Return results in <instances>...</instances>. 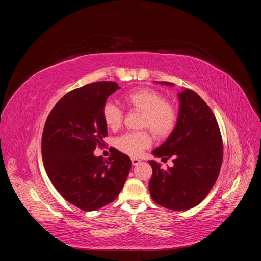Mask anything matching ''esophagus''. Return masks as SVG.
Here are the masks:
<instances>
[{"mask_svg":"<svg viewBox=\"0 0 261 261\" xmlns=\"http://www.w3.org/2000/svg\"><path fill=\"white\" fill-rule=\"evenodd\" d=\"M140 163V160L137 159V158H132V164L133 165H138Z\"/></svg>","mask_w":261,"mask_h":261,"instance_id":"34e87169","label":"esophagus"}]
</instances>
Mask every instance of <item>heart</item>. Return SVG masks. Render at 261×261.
Wrapping results in <instances>:
<instances>
[{
	"mask_svg": "<svg viewBox=\"0 0 261 261\" xmlns=\"http://www.w3.org/2000/svg\"><path fill=\"white\" fill-rule=\"evenodd\" d=\"M123 103L133 111L141 112L140 128L151 130L156 138H167L174 130L177 124L178 113L175 106L164 100L160 92L150 88H138L126 92ZM123 111L112 102H107L102 108V120L107 127L117 130L123 123ZM149 130L126 133L115 141L120 151L138 156L144 150L151 146L152 136Z\"/></svg>",
	"mask_w": 261,
	"mask_h": 261,
	"instance_id": "obj_1",
	"label": "heart"
}]
</instances>
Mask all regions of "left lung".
Masks as SVG:
<instances>
[{"label":"left lung","mask_w":261,"mask_h":261,"mask_svg":"<svg viewBox=\"0 0 261 261\" xmlns=\"http://www.w3.org/2000/svg\"><path fill=\"white\" fill-rule=\"evenodd\" d=\"M178 99L175 128L152 152L163 162L172 158L174 165L163 170L155 161L148 162L152 167L149 192L153 201L181 211L200 203L215 185L222 164L223 143L215 114L198 94L185 89Z\"/></svg>","instance_id":"8db88e82"}]
</instances>
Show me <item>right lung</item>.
<instances>
[{
  "label": "right lung",
  "mask_w": 261,
  "mask_h": 261,
  "mask_svg": "<svg viewBox=\"0 0 261 261\" xmlns=\"http://www.w3.org/2000/svg\"><path fill=\"white\" fill-rule=\"evenodd\" d=\"M117 89L114 82H96L69 91L44 124L41 150L46 174L68 202L84 211L112 202L132 167L129 156L114 148L109 161L93 154L108 135L102 108Z\"/></svg>",
  "instance_id": "right-lung-1"
}]
</instances>
